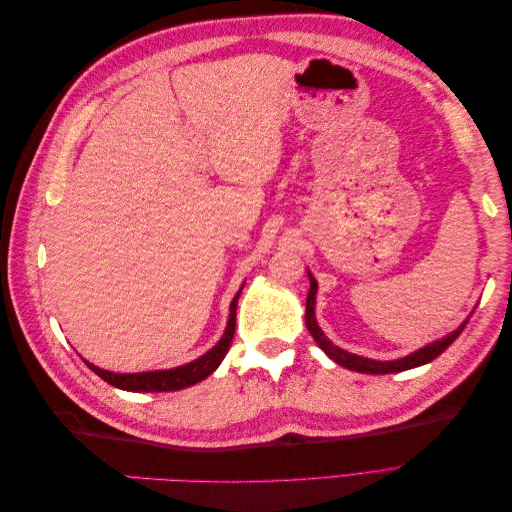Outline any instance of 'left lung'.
Segmentation results:
<instances>
[{"label": "left lung", "mask_w": 512, "mask_h": 512, "mask_svg": "<svg viewBox=\"0 0 512 512\" xmlns=\"http://www.w3.org/2000/svg\"><path fill=\"white\" fill-rule=\"evenodd\" d=\"M309 275V294H307V303H305V324H307V331L312 333V337L316 339V344L327 352L329 359H333L337 365H342L350 371H359V374H397V371H406V369H414V367H421L425 363H431L436 356H440L448 346H451L455 339L459 337V333L466 329V324L470 320V316L463 320L459 327L444 335L442 339H436V342H431L423 348H418L414 352H410L408 356H401V359L395 361H376V359H367V356H359V354H352L344 348L335 346L331 339L324 335V331L318 327V320H316V292H318V282L314 280V275L307 271Z\"/></svg>", "instance_id": "left-lung-1"}]
</instances>
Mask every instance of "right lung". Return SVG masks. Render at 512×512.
<instances>
[{
    "label": "right lung",
    "instance_id": "add662e5",
    "mask_svg": "<svg viewBox=\"0 0 512 512\" xmlns=\"http://www.w3.org/2000/svg\"><path fill=\"white\" fill-rule=\"evenodd\" d=\"M245 284V282H243ZM243 286L235 294V299L230 303V314H228V324L224 329V335L220 337V342L215 344L211 350H207L203 356L198 359L179 365V367H170V369H156V371H138V374H115V371H106L94 363H87L91 371L108 382L115 389L121 391H132V393H166V391H181L188 389V386L205 380L211 376L215 369L220 367L224 361V356L232 344V337H235V320H237V301L241 294Z\"/></svg>",
    "mask_w": 512,
    "mask_h": 512
}]
</instances>
